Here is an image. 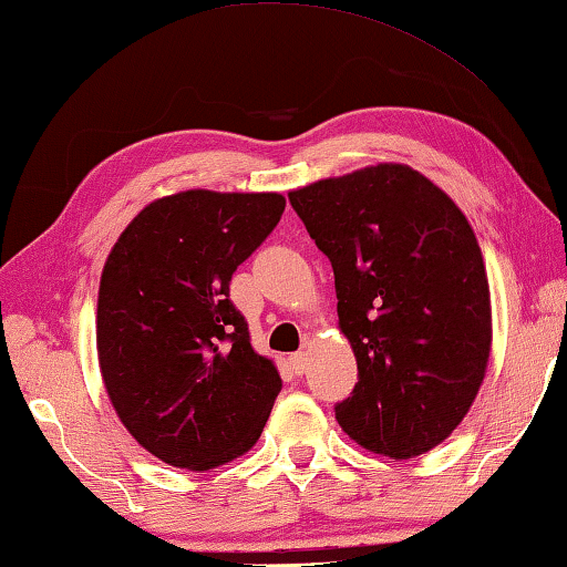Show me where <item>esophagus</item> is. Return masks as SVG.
Listing matches in <instances>:
<instances>
[{"mask_svg": "<svg viewBox=\"0 0 567 567\" xmlns=\"http://www.w3.org/2000/svg\"><path fill=\"white\" fill-rule=\"evenodd\" d=\"M307 352H295V354H290V367H292V372L295 374H302L305 369H307Z\"/></svg>", "mask_w": 567, "mask_h": 567, "instance_id": "1", "label": "esophagus"}]
</instances>
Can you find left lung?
I'll use <instances>...</instances> for the list:
<instances>
[{
  "label": "left lung",
  "instance_id": "8db88e82",
  "mask_svg": "<svg viewBox=\"0 0 567 567\" xmlns=\"http://www.w3.org/2000/svg\"><path fill=\"white\" fill-rule=\"evenodd\" d=\"M290 203L332 262L357 357L339 426L377 454H426L468 414L491 354L488 277L466 215L401 163L317 181Z\"/></svg>",
  "mask_w": 567,
  "mask_h": 567
}]
</instances>
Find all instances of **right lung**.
<instances>
[{"label": "right lung", "instance_id": "right-lung-1", "mask_svg": "<svg viewBox=\"0 0 567 567\" xmlns=\"http://www.w3.org/2000/svg\"><path fill=\"white\" fill-rule=\"evenodd\" d=\"M280 193L183 190L146 205L99 285L101 377L121 424L168 466L208 471L260 439L282 389L230 280L275 230Z\"/></svg>", "mask_w": 567, "mask_h": 567}]
</instances>
